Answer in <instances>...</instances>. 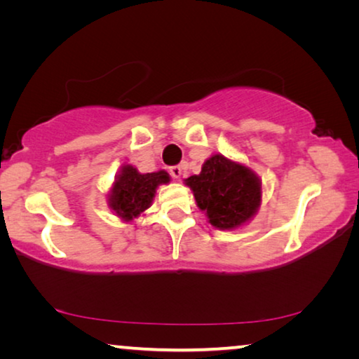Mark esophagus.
<instances>
[{"label": "esophagus", "mask_w": 359, "mask_h": 359, "mask_svg": "<svg viewBox=\"0 0 359 359\" xmlns=\"http://www.w3.org/2000/svg\"><path fill=\"white\" fill-rule=\"evenodd\" d=\"M169 174H171L174 179H179L180 175H182V166H180V165L171 166V168H169Z\"/></svg>", "instance_id": "esophagus-1"}]
</instances>
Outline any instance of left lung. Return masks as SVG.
Listing matches in <instances>:
<instances>
[{"label": "left lung", "mask_w": 359, "mask_h": 359, "mask_svg": "<svg viewBox=\"0 0 359 359\" xmlns=\"http://www.w3.org/2000/svg\"><path fill=\"white\" fill-rule=\"evenodd\" d=\"M198 208L209 217L210 224L233 229L257 212L261 184L250 169L233 163L223 155L210 156L199 175L187 179Z\"/></svg>", "instance_id": "obj_1"}]
</instances>
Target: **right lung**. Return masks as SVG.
<instances>
[{
	"label": "right lung",
	"mask_w": 359,
	"mask_h": 359,
	"mask_svg": "<svg viewBox=\"0 0 359 359\" xmlns=\"http://www.w3.org/2000/svg\"><path fill=\"white\" fill-rule=\"evenodd\" d=\"M168 182L169 174L166 171L141 174L136 168L125 166L115 180L109 203L118 217L133 220L149 208L156 187Z\"/></svg>",
	"instance_id": "right-lung-1"
}]
</instances>
